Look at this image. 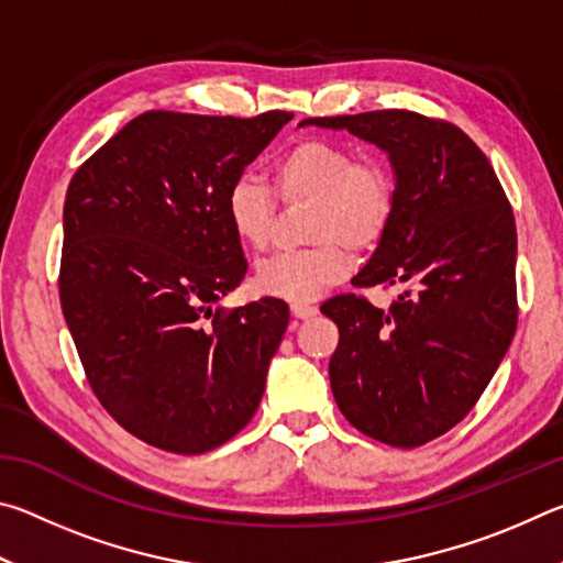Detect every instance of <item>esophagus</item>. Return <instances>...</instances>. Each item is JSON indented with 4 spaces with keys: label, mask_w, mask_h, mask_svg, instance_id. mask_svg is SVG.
Instances as JSON below:
<instances>
[{
    "label": "esophagus",
    "mask_w": 563,
    "mask_h": 563,
    "mask_svg": "<svg viewBox=\"0 0 563 563\" xmlns=\"http://www.w3.org/2000/svg\"><path fill=\"white\" fill-rule=\"evenodd\" d=\"M290 312L298 320H305V318L318 316V308H316V305H308V302H290Z\"/></svg>",
    "instance_id": "34e87169"
}]
</instances>
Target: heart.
<instances>
[{
  "label": "heart",
  "instance_id": "obj_1",
  "mask_svg": "<svg viewBox=\"0 0 563 563\" xmlns=\"http://www.w3.org/2000/svg\"><path fill=\"white\" fill-rule=\"evenodd\" d=\"M285 203L310 201L308 233L316 245L280 251L258 263L255 288L283 300H312L350 273L352 251L383 241L397 206L395 174L383 158L357 156L335 141L305 139L275 166ZM225 218L238 241L263 251L271 243L278 201L263 180L238 176L225 190Z\"/></svg>",
  "mask_w": 563,
  "mask_h": 563
}]
</instances>
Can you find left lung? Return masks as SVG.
<instances>
[{
    "mask_svg": "<svg viewBox=\"0 0 563 563\" xmlns=\"http://www.w3.org/2000/svg\"><path fill=\"white\" fill-rule=\"evenodd\" d=\"M387 151L393 223L352 285L397 288L389 310L362 295L320 305L340 330L330 387L352 427L422 446L472 412L517 330V225L482 148L450 121L405 109L318 117Z\"/></svg>",
    "mask_w": 563,
    "mask_h": 563,
    "instance_id": "obj_1",
    "label": "left lung"
}]
</instances>
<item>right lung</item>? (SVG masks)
I'll list each match as a JSON object with an SVG mask.
<instances>
[{"label": "right lung", "instance_id": "add662e5", "mask_svg": "<svg viewBox=\"0 0 563 563\" xmlns=\"http://www.w3.org/2000/svg\"><path fill=\"white\" fill-rule=\"evenodd\" d=\"M290 119L146 111L66 190L64 320L103 409L158 450L211 452L261 405L290 312L216 308L247 271L223 201Z\"/></svg>", "mask_w": 563, "mask_h": 563}]
</instances>
